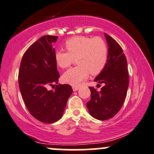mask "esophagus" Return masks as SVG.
Wrapping results in <instances>:
<instances>
[{
	"label": "esophagus",
	"instance_id": "obj_1",
	"mask_svg": "<svg viewBox=\"0 0 154 154\" xmlns=\"http://www.w3.org/2000/svg\"><path fill=\"white\" fill-rule=\"evenodd\" d=\"M72 88L74 91H77L79 89V86H73Z\"/></svg>",
	"mask_w": 154,
	"mask_h": 154
}]
</instances>
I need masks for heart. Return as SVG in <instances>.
I'll return each mask as SVG.
<instances>
[{
    "label": "heart",
    "instance_id": "heart-1",
    "mask_svg": "<svg viewBox=\"0 0 154 154\" xmlns=\"http://www.w3.org/2000/svg\"><path fill=\"white\" fill-rule=\"evenodd\" d=\"M68 52L58 50L55 53L56 65L61 68L71 66L77 59L78 65L68 70L62 76L64 82L78 86L87 78L89 73L97 75L104 70L108 59V47L101 37L77 36L67 40Z\"/></svg>",
    "mask_w": 154,
    "mask_h": 154
}]
</instances>
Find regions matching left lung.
<instances>
[{
  "label": "left lung",
  "instance_id": "left-lung-1",
  "mask_svg": "<svg viewBox=\"0 0 154 154\" xmlns=\"http://www.w3.org/2000/svg\"><path fill=\"white\" fill-rule=\"evenodd\" d=\"M104 35L108 45V59L105 68L94 80L104 83V86L101 91L89 86L91 99L86 103L89 113L99 120L112 118L120 111L129 81L127 61L123 49L113 37L106 33Z\"/></svg>",
  "mask_w": 154,
  "mask_h": 154
}]
</instances>
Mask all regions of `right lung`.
I'll list each match as a JSON object with an SVG mask.
<instances>
[{
  "label": "right lung",
  "instance_id": "add662e5",
  "mask_svg": "<svg viewBox=\"0 0 154 154\" xmlns=\"http://www.w3.org/2000/svg\"><path fill=\"white\" fill-rule=\"evenodd\" d=\"M57 36H43L30 46L22 56L19 70V86L29 113L37 120L53 123L62 118L72 88L57 85L59 72L55 60L53 42ZM54 91L47 86L54 85Z\"/></svg>",
  "mask_w": 154,
  "mask_h": 154
}]
</instances>
